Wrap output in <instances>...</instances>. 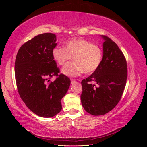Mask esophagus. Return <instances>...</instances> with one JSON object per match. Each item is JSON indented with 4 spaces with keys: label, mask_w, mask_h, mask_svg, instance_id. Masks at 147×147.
<instances>
[{
    "label": "esophagus",
    "mask_w": 147,
    "mask_h": 147,
    "mask_svg": "<svg viewBox=\"0 0 147 147\" xmlns=\"http://www.w3.org/2000/svg\"><path fill=\"white\" fill-rule=\"evenodd\" d=\"M71 84H74V83H75L76 82V80L74 79V78H71Z\"/></svg>",
    "instance_id": "34e87169"
}]
</instances>
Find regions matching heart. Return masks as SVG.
<instances>
[{"label":"heart","instance_id":"b5f03b06","mask_svg":"<svg viewBox=\"0 0 147 147\" xmlns=\"http://www.w3.org/2000/svg\"><path fill=\"white\" fill-rule=\"evenodd\" d=\"M64 45V48L54 47L52 56L59 65H63L73 57V61L67 63L62 69L65 75L76 77L83 73H93L101 65L103 51L98 45L83 38H74L65 42Z\"/></svg>","mask_w":147,"mask_h":147}]
</instances>
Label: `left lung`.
Masks as SVG:
<instances>
[{"instance_id": "left-lung-1", "label": "left lung", "mask_w": 147, "mask_h": 147, "mask_svg": "<svg viewBox=\"0 0 147 147\" xmlns=\"http://www.w3.org/2000/svg\"><path fill=\"white\" fill-rule=\"evenodd\" d=\"M102 38L105 41L102 63L81 82L82 104L93 115H104L115 108L123 95L128 76L127 62L123 52L111 39Z\"/></svg>"}]
</instances>
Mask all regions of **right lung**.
<instances>
[{
	"mask_svg": "<svg viewBox=\"0 0 147 147\" xmlns=\"http://www.w3.org/2000/svg\"><path fill=\"white\" fill-rule=\"evenodd\" d=\"M55 34L35 36L19 49L15 62L17 90L26 106L41 117H52L61 111V100L67 92L70 78L60 73L52 56ZM55 80L50 81L53 77Z\"/></svg>",
	"mask_w": 147,
	"mask_h": 147,
	"instance_id": "add662e5",
	"label": "right lung"
}]
</instances>
